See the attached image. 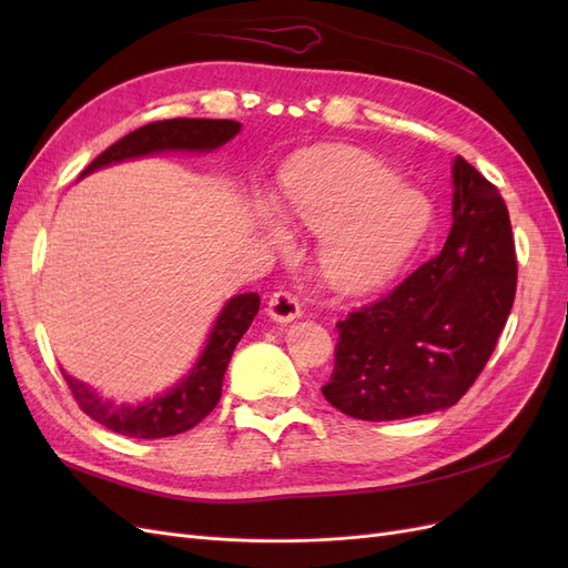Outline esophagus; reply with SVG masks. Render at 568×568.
I'll return each mask as SVG.
<instances>
[{"instance_id":"1","label":"esophagus","mask_w":568,"mask_h":568,"mask_svg":"<svg viewBox=\"0 0 568 568\" xmlns=\"http://www.w3.org/2000/svg\"><path fill=\"white\" fill-rule=\"evenodd\" d=\"M267 315L277 322H294L301 317V303L291 291H274L267 303Z\"/></svg>"}]
</instances>
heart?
<instances>
[{
    "instance_id": "obj_1",
    "label": "heart",
    "mask_w": 568,
    "mask_h": 568,
    "mask_svg": "<svg viewBox=\"0 0 568 568\" xmlns=\"http://www.w3.org/2000/svg\"><path fill=\"white\" fill-rule=\"evenodd\" d=\"M284 215L324 236L322 267L343 291L393 277L428 225V203L367 153L341 149L313 156L286 184ZM272 232L286 242V232Z\"/></svg>"
}]
</instances>
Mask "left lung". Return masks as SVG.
Instances as JSON below:
<instances>
[{
  "mask_svg": "<svg viewBox=\"0 0 568 568\" xmlns=\"http://www.w3.org/2000/svg\"><path fill=\"white\" fill-rule=\"evenodd\" d=\"M453 227L443 251L398 286L336 322L324 398L365 422L453 407L490 359L517 294L503 194L455 159Z\"/></svg>",
  "mask_w": 568,
  "mask_h": 568,
  "instance_id": "left-lung-1",
  "label": "left lung"
}]
</instances>
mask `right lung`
I'll use <instances>...</instances> for the list:
<instances>
[{
    "mask_svg": "<svg viewBox=\"0 0 568 568\" xmlns=\"http://www.w3.org/2000/svg\"><path fill=\"white\" fill-rule=\"evenodd\" d=\"M242 130V123L236 120H209V118H170L156 120L144 128H136L134 132L125 134L104 153L82 170V175L92 173V170L118 163L134 156H146V153H156L163 149H189V151H209L217 149ZM261 307V296L257 294H239L234 296L225 311L220 313L213 334L209 338L201 359L192 374L161 398L151 400L146 405L136 407H113L111 403H101L99 395L80 384L73 376L63 372V379L71 388L75 403L84 415L94 422L104 424L115 434H123L130 438H168L178 436L194 428L201 419H205L217 405L222 395V376H225L230 357L236 348L239 338L246 334L253 317Z\"/></svg>",
    "mask_w": 568,
    "mask_h": 568,
    "instance_id": "right-lung-1",
    "label": "right lung"
}]
</instances>
